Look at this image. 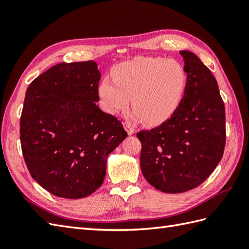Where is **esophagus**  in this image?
I'll list each match as a JSON object with an SVG mask.
<instances>
[{"label": "esophagus", "instance_id": "34e87169", "mask_svg": "<svg viewBox=\"0 0 249 249\" xmlns=\"http://www.w3.org/2000/svg\"><path fill=\"white\" fill-rule=\"evenodd\" d=\"M123 125H124V128H125V130L127 131V134H128V135H133V134L135 133V129L133 128V126H131L130 124H128V123H124Z\"/></svg>", "mask_w": 249, "mask_h": 249}]
</instances>
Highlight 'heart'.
<instances>
[{"label": "heart", "mask_w": 249, "mask_h": 249, "mask_svg": "<svg viewBox=\"0 0 249 249\" xmlns=\"http://www.w3.org/2000/svg\"><path fill=\"white\" fill-rule=\"evenodd\" d=\"M187 84L181 63L163 57H137L115 68L114 79L105 77L98 86L103 109L116 115L127 109L130 119L155 126L168 120L178 107Z\"/></svg>", "instance_id": "b5f03b06"}]
</instances>
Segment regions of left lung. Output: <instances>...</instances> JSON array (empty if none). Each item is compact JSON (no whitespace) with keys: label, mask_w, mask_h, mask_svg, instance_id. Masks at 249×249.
Listing matches in <instances>:
<instances>
[{"label":"left lung","mask_w":249,"mask_h":249,"mask_svg":"<svg viewBox=\"0 0 249 249\" xmlns=\"http://www.w3.org/2000/svg\"><path fill=\"white\" fill-rule=\"evenodd\" d=\"M183 56L187 84L170 119L137 133L145 179L168 194L185 193L204 182L224 154L225 105L212 72L188 50Z\"/></svg>","instance_id":"8db88e82"}]
</instances>
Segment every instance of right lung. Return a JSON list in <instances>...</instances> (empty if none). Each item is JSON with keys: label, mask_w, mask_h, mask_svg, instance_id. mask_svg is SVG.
<instances>
[{"label": "right lung", "mask_w": 249, "mask_h": 249, "mask_svg": "<svg viewBox=\"0 0 249 249\" xmlns=\"http://www.w3.org/2000/svg\"><path fill=\"white\" fill-rule=\"evenodd\" d=\"M96 62L60 63L25 92L21 149L32 178L56 197L80 199L103 184L107 158L127 133L96 105Z\"/></svg>", "instance_id": "1"}]
</instances>
